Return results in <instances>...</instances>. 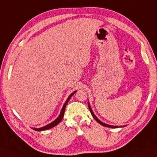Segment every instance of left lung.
<instances>
[{"mask_svg": "<svg viewBox=\"0 0 157 157\" xmlns=\"http://www.w3.org/2000/svg\"><path fill=\"white\" fill-rule=\"evenodd\" d=\"M88 107H89V109H90V112H91V114H92V116L94 117V118L95 119L98 123L100 124L101 125H102V126H105V127H109V128H118V127H122L121 126H112V125H109V124H105V123L102 122L101 121H100V120L99 119H98V118L96 117V116H95V114H94V112H93V111H92V108H91V106H90V103H89V102H88Z\"/></svg>", "mask_w": 157, "mask_h": 157, "instance_id": "1", "label": "left lung"}]
</instances>
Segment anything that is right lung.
Instances as JSON below:
<instances>
[{
    "mask_svg": "<svg viewBox=\"0 0 157 157\" xmlns=\"http://www.w3.org/2000/svg\"><path fill=\"white\" fill-rule=\"evenodd\" d=\"M76 92H77V91H75V92H74L73 93H71V94H70V96H69V97L67 98V99L66 101H65V104H63V108H62V109H61V111L60 114H59V116H58V118H57V119L55 120L53 122H51L50 124H47V125H46V126H43V127H41V128H33V129L35 130H36V131L45 130H48V129L52 128H53V127H54V126H56V125H57L58 124H59V123L61 121L62 119H63V118L64 112H65V106H66L67 104L68 103V101H70L71 97L73 95H74V94Z\"/></svg>",
    "mask_w": 157,
    "mask_h": 157,
    "instance_id": "1",
    "label": "right lung"
}]
</instances>
